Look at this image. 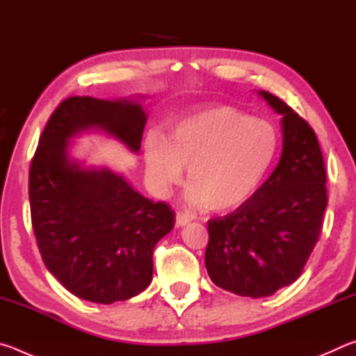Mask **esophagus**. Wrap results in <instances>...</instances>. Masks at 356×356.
<instances>
[{"instance_id":"obj_1","label":"esophagus","mask_w":356,"mask_h":356,"mask_svg":"<svg viewBox=\"0 0 356 356\" xmlns=\"http://www.w3.org/2000/svg\"><path fill=\"white\" fill-rule=\"evenodd\" d=\"M191 221V215L188 212H184V210H177L176 212V222L177 226H185L186 222Z\"/></svg>"}]
</instances>
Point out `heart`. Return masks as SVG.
<instances>
[{
  "instance_id": "obj_1",
  "label": "heart",
  "mask_w": 356,
  "mask_h": 356,
  "mask_svg": "<svg viewBox=\"0 0 356 356\" xmlns=\"http://www.w3.org/2000/svg\"><path fill=\"white\" fill-rule=\"evenodd\" d=\"M278 130L270 120L238 108L207 105L176 119L168 138L159 130L144 140L150 184L166 195L188 163L186 200L216 210L237 207L254 193L278 152Z\"/></svg>"
}]
</instances>
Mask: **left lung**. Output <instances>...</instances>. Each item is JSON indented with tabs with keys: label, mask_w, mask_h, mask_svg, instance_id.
I'll return each instance as SVG.
<instances>
[{
	"label": "left lung",
	"mask_w": 356,
	"mask_h": 356,
	"mask_svg": "<svg viewBox=\"0 0 356 356\" xmlns=\"http://www.w3.org/2000/svg\"><path fill=\"white\" fill-rule=\"evenodd\" d=\"M282 114L278 166L232 213L207 221L206 268L216 286L261 298L292 284L321 237L327 172L311 125L284 100L259 92Z\"/></svg>",
	"instance_id": "obj_1"
}]
</instances>
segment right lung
<instances>
[{
    "mask_svg": "<svg viewBox=\"0 0 356 356\" xmlns=\"http://www.w3.org/2000/svg\"><path fill=\"white\" fill-rule=\"evenodd\" d=\"M147 116L130 100L67 97L42 131L29 166V206L45 267L76 297L111 305L154 273V248L174 227L166 202L147 200L110 170H84L69 138L99 127L138 152Z\"/></svg>",
    "mask_w": 356,
    "mask_h": 356,
    "instance_id": "add662e5",
    "label": "right lung"
}]
</instances>
